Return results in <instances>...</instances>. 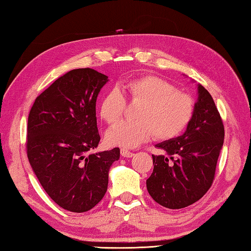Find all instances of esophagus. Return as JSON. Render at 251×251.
<instances>
[{
    "mask_svg": "<svg viewBox=\"0 0 251 251\" xmlns=\"http://www.w3.org/2000/svg\"><path fill=\"white\" fill-rule=\"evenodd\" d=\"M121 155L123 157H131L132 155H134V153L128 151V150H126V149H122V150H121Z\"/></svg>",
    "mask_w": 251,
    "mask_h": 251,
    "instance_id": "obj_1",
    "label": "esophagus"
}]
</instances>
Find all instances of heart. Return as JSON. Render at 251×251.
<instances>
[{
    "mask_svg": "<svg viewBox=\"0 0 251 251\" xmlns=\"http://www.w3.org/2000/svg\"><path fill=\"white\" fill-rule=\"evenodd\" d=\"M131 103H139L135 121H124L106 132L110 146L136 148L153 136L167 141L180 136L190 125L195 112L192 96L176 89L172 83L153 74L131 78L122 85ZM126 100L119 88H111L99 103L100 117L108 124L120 121Z\"/></svg>",
    "mask_w": 251,
    "mask_h": 251,
    "instance_id": "heart-1",
    "label": "heart"
}]
</instances>
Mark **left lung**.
Masks as SVG:
<instances>
[{
    "instance_id": "8db88e82",
    "label": "left lung",
    "mask_w": 251,
    "mask_h": 251,
    "mask_svg": "<svg viewBox=\"0 0 251 251\" xmlns=\"http://www.w3.org/2000/svg\"><path fill=\"white\" fill-rule=\"evenodd\" d=\"M194 116L182 136L158 143L164 155H152L153 173L147 180L152 199L169 209L201 200L214 182L225 139V126L211 95L199 85Z\"/></svg>"
}]
</instances>
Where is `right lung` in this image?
<instances>
[{
  "instance_id": "add662e5",
  "label": "right lung",
  "mask_w": 251,
  "mask_h": 251,
  "mask_svg": "<svg viewBox=\"0 0 251 251\" xmlns=\"http://www.w3.org/2000/svg\"><path fill=\"white\" fill-rule=\"evenodd\" d=\"M108 76L90 68L57 78L37 96L26 127V155L41 185L58 206L85 212L102 200L120 149L89 154L100 136L96 100Z\"/></svg>"
}]
</instances>
